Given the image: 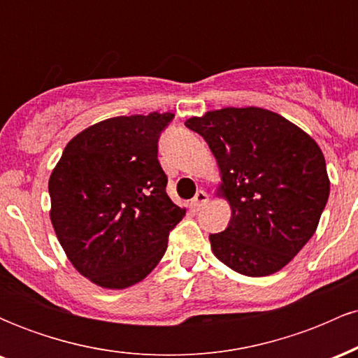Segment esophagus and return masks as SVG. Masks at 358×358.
I'll use <instances>...</instances> for the list:
<instances>
[{"instance_id": "34e87169", "label": "esophagus", "mask_w": 358, "mask_h": 358, "mask_svg": "<svg viewBox=\"0 0 358 358\" xmlns=\"http://www.w3.org/2000/svg\"><path fill=\"white\" fill-rule=\"evenodd\" d=\"M208 202V195H207V192H203V190H199L195 193V196H193L192 199V207L193 208H200V207H203L205 203Z\"/></svg>"}]
</instances>
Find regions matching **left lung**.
<instances>
[{"label":"left lung","mask_w":358,"mask_h":358,"mask_svg":"<svg viewBox=\"0 0 358 358\" xmlns=\"http://www.w3.org/2000/svg\"><path fill=\"white\" fill-rule=\"evenodd\" d=\"M207 141L220 170L217 195L231 205L210 234L225 266L261 278L278 273L311 239L330 195L324 156L301 127L262 108H225L185 121Z\"/></svg>","instance_id":"8db88e82"}]
</instances>
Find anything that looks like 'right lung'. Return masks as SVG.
I'll list each match as a JSON object with an SVG mask.
<instances>
[{
  "mask_svg": "<svg viewBox=\"0 0 358 358\" xmlns=\"http://www.w3.org/2000/svg\"><path fill=\"white\" fill-rule=\"evenodd\" d=\"M171 119V113L104 119L73 136L53 168V231L94 285L124 289L143 281L185 217L166 195L158 162V138Z\"/></svg>",
  "mask_w": 358,
  "mask_h": 358,
  "instance_id": "obj_1",
  "label": "right lung"
}]
</instances>
